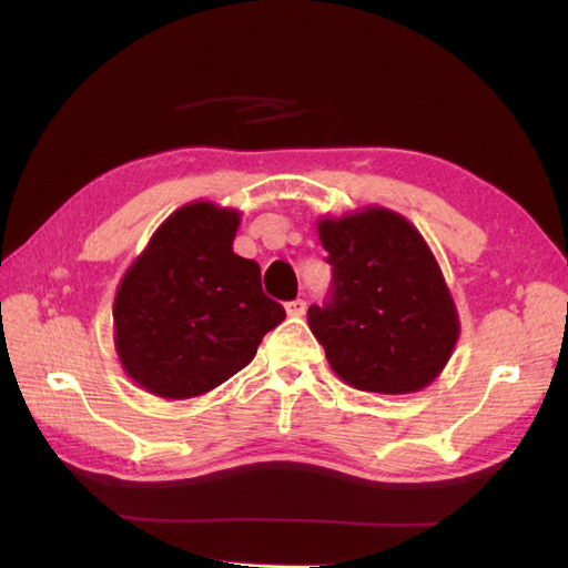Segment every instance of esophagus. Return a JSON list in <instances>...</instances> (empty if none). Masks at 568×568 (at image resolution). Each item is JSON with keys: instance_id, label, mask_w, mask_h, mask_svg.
<instances>
[{"instance_id": "obj_1", "label": "esophagus", "mask_w": 568, "mask_h": 568, "mask_svg": "<svg viewBox=\"0 0 568 568\" xmlns=\"http://www.w3.org/2000/svg\"><path fill=\"white\" fill-rule=\"evenodd\" d=\"M305 310H307V303H305V300H293V303H287V305H285L287 317H303V315H305Z\"/></svg>"}]
</instances>
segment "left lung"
<instances>
[{
	"label": "left lung",
	"instance_id": "obj_1",
	"mask_svg": "<svg viewBox=\"0 0 568 568\" xmlns=\"http://www.w3.org/2000/svg\"><path fill=\"white\" fill-rule=\"evenodd\" d=\"M332 303L307 324L332 371L356 390L407 395L439 378L462 322L437 258L413 222L381 204L320 216Z\"/></svg>",
	"mask_w": 568,
	"mask_h": 568
}]
</instances>
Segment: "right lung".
<instances>
[{
  "label": "right lung",
  "mask_w": 568,
  "mask_h": 568,
  "mask_svg": "<svg viewBox=\"0 0 568 568\" xmlns=\"http://www.w3.org/2000/svg\"><path fill=\"white\" fill-rule=\"evenodd\" d=\"M241 212L212 200L178 207L116 285L114 348L126 376L163 400H190L248 366L285 320L256 261L234 253Z\"/></svg>",
  "instance_id": "1"
}]
</instances>
